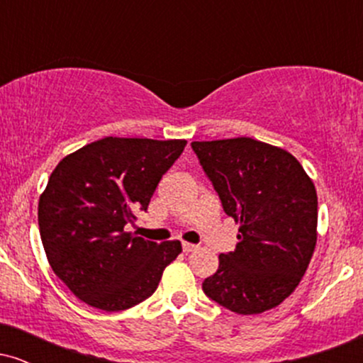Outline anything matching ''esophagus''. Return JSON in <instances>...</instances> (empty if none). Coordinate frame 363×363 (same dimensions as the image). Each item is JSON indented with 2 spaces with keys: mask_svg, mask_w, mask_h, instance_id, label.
Masks as SVG:
<instances>
[{
  "mask_svg": "<svg viewBox=\"0 0 363 363\" xmlns=\"http://www.w3.org/2000/svg\"><path fill=\"white\" fill-rule=\"evenodd\" d=\"M196 249H198V245L196 244H189V242L182 244V251L184 252H193V251H196Z\"/></svg>",
  "mask_w": 363,
  "mask_h": 363,
  "instance_id": "obj_1",
  "label": "esophagus"
}]
</instances>
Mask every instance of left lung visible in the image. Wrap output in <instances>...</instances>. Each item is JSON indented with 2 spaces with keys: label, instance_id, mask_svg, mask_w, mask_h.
<instances>
[{
  "label": "left lung",
  "instance_id": "left-lung-1",
  "mask_svg": "<svg viewBox=\"0 0 363 363\" xmlns=\"http://www.w3.org/2000/svg\"><path fill=\"white\" fill-rule=\"evenodd\" d=\"M194 153L239 223L203 291L237 314H261L297 289L318 242V194L291 153L252 138L193 141Z\"/></svg>",
  "mask_w": 363,
  "mask_h": 363
}]
</instances>
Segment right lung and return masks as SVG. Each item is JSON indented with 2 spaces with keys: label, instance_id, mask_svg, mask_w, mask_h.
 <instances>
[{
  "label": "right lung",
  "instance_id": "add662e5",
  "mask_svg": "<svg viewBox=\"0 0 363 363\" xmlns=\"http://www.w3.org/2000/svg\"><path fill=\"white\" fill-rule=\"evenodd\" d=\"M186 140L107 138L65 157L39 199V228L56 277L95 309L135 307L157 290L182 251L124 230L147 211Z\"/></svg>",
  "mask_w": 363,
  "mask_h": 363
}]
</instances>
